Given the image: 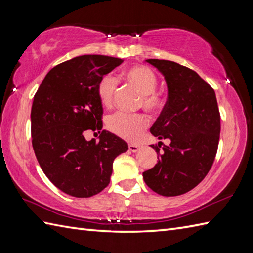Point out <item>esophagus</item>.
I'll return each mask as SVG.
<instances>
[{"mask_svg": "<svg viewBox=\"0 0 253 253\" xmlns=\"http://www.w3.org/2000/svg\"><path fill=\"white\" fill-rule=\"evenodd\" d=\"M128 148H129V151H131V152H137L139 150V146H138V144H135V143H129Z\"/></svg>", "mask_w": 253, "mask_h": 253, "instance_id": "esophagus-1", "label": "esophagus"}]
</instances>
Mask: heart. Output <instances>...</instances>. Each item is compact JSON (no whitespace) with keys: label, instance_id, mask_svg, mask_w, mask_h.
I'll return each mask as SVG.
<instances>
[{"label":"heart","instance_id":"obj_1","mask_svg":"<svg viewBox=\"0 0 253 253\" xmlns=\"http://www.w3.org/2000/svg\"><path fill=\"white\" fill-rule=\"evenodd\" d=\"M123 76L141 93L139 105L152 113H157L163 109L165 98L162 93L155 91L158 87V77L151 68L144 65H135L127 68L123 73ZM117 79L111 75H106L99 80L96 93L102 104L105 106L113 104L117 91ZM148 124V117L141 113L128 114L124 112H116L107 117L106 127L111 132L126 140H137Z\"/></svg>","mask_w":253,"mask_h":253}]
</instances>
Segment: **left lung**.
I'll return each mask as SVG.
<instances>
[{
  "mask_svg": "<svg viewBox=\"0 0 253 253\" xmlns=\"http://www.w3.org/2000/svg\"><path fill=\"white\" fill-rule=\"evenodd\" d=\"M162 73L168 84V101L151 131L169 139L152 148L159 153L154 168L143 171L148 187L164 197L180 196L204 179L217 152L221 115L213 88L199 75L178 63L147 60Z\"/></svg>",
  "mask_w": 253,
  "mask_h": 253,
  "instance_id": "obj_1",
  "label": "left lung"
}]
</instances>
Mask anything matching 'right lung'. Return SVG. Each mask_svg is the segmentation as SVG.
<instances>
[{
	"mask_svg": "<svg viewBox=\"0 0 253 253\" xmlns=\"http://www.w3.org/2000/svg\"><path fill=\"white\" fill-rule=\"evenodd\" d=\"M121 58L82 55L58 64L46 74L31 107L32 148L53 185L76 198H89L110 184L113 161L128 144L102 130L103 107L99 80L120 66ZM100 133L87 142V131ZM95 132V133H96Z\"/></svg>",
	"mask_w": 253,
	"mask_h": 253,
	"instance_id": "obj_1",
	"label": "right lung"
}]
</instances>
